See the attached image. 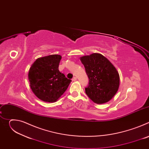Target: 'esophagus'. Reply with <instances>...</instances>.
Wrapping results in <instances>:
<instances>
[{"label":"esophagus","instance_id":"esophagus-1","mask_svg":"<svg viewBox=\"0 0 149 149\" xmlns=\"http://www.w3.org/2000/svg\"><path fill=\"white\" fill-rule=\"evenodd\" d=\"M77 79V78L76 77H73V78L72 79V81H76Z\"/></svg>","mask_w":149,"mask_h":149}]
</instances>
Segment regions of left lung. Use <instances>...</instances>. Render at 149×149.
<instances>
[{
  "mask_svg": "<svg viewBox=\"0 0 149 149\" xmlns=\"http://www.w3.org/2000/svg\"><path fill=\"white\" fill-rule=\"evenodd\" d=\"M89 78L86 93L96 104L109 102L117 93L120 75L112 63L98 53L80 57Z\"/></svg>",
  "mask_w": 149,
  "mask_h": 149,
  "instance_id": "1",
  "label": "left lung"
}]
</instances>
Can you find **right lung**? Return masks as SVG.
Masks as SVG:
<instances>
[{
  "mask_svg": "<svg viewBox=\"0 0 149 149\" xmlns=\"http://www.w3.org/2000/svg\"><path fill=\"white\" fill-rule=\"evenodd\" d=\"M60 55L40 57L32 63L28 73L30 87L40 100L56 102L67 90L71 79L58 70Z\"/></svg>",
  "mask_w": 149,
  "mask_h": 149,
  "instance_id": "obj_1",
  "label": "right lung"
}]
</instances>
